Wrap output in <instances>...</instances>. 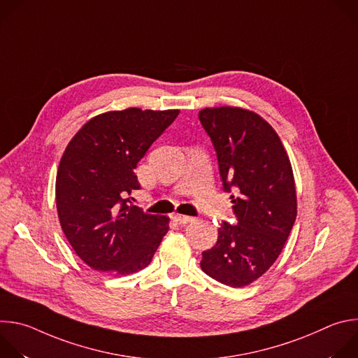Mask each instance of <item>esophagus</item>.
Segmentation results:
<instances>
[{
    "mask_svg": "<svg viewBox=\"0 0 358 358\" xmlns=\"http://www.w3.org/2000/svg\"><path fill=\"white\" fill-rule=\"evenodd\" d=\"M173 218H174V221H176L177 224H189V222H192V221H194V218H192V217H188V215H180V214L174 215Z\"/></svg>",
    "mask_w": 358,
    "mask_h": 358,
    "instance_id": "esophagus-1",
    "label": "esophagus"
}]
</instances>
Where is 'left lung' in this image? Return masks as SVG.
I'll list each match as a JSON object with an SVG mask.
<instances>
[{
	"label": "left lung",
	"mask_w": 358,
	"mask_h": 358,
	"mask_svg": "<svg viewBox=\"0 0 358 358\" xmlns=\"http://www.w3.org/2000/svg\"><path fill=\"white\" fill-rule=\"evenodd\" d=\"M217 151L224 191L236 225L222 222L215 246L202 252L201 269L231 287L261 278L278 259L297 215L293 171L273 127L241 108L198 113Z\"/></svg>",
	"instance_id": "left-lung-1"
}]
</instances>
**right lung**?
<instances>
[{"instance_id": "obj_1", "label": "right lung", "mask_w": 358, "mask_h": 358, "mask_svg": "<svg viewBox=\"0 0 358 358\" xmlns=\"http://www.w3.org/2000/svg\"><path fill=\"white\" fill-rule=\"evenodd\" d=\"M180 110L129 108L90 119L73 136L57 174L62 231L92 269L130 275L144 269L169 231V218L131 206L137 163Z\"/></svg>"}]
</instances>
